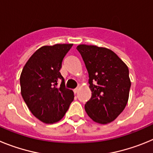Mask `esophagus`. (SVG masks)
<instances>
[{
    "instance_id": "obj_1",
    "label": "esophagus",
    "mask_w": 153,
    "mask_h": 153,
    "mask_svg": "<svg viewBox=\"0 0 153 153\" xmlns=\"http://www.w3.org/2000/svg\"><path fill=\"white\" fill-rule=\"evenodd\" d=\"M79 86H78V87H76V89H74V93H78V91H79Z\"/></svg>"
}]
</instances>
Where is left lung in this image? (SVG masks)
<instances>
[{
    "instance_id": "1",
    "label": "left lung",
    "mask_w": 153,
    "mask_h": 153,
    "mask_svg": "<svg viewBox=\"0 0 153 153\" xmlns=\"http://www.w3.org/2000/svg\"><path fill=\"white\" fill-rule=\"evenodd\" d=\"M89 74L91 99L85 110L93 121L107 124L123 111L129 100V68L113 51L95 45L76 47Z\"/></svg>"
}]
</instances>
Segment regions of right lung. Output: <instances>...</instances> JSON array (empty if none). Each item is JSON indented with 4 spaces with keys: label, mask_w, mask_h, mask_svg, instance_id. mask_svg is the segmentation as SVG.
<instances>
[{
    "label": "right lung",
    "mask_w": 153,
    "mask_h": 153,
    "mask_svg": "<svg viewBox=\"0 0 153 153\" xmlns=\"http://www.w3.org/2000/svg\"><path fill=\"white\" fill-rule=\"evenodd\" d=\"M72 46L58 44L41 47L29 58L21 72V96L32 114L44 123L60 121L74 100V91L65 87L60 72L63 59Z\"/></svg>",
    "instance_id": "1"
}]
</instances>
